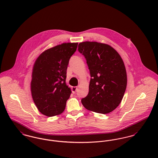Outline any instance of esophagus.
<instances>
[{
    "instance_id": "1",
    "label": "esophagus",
    "mask_w": 158,
    "mask_h": 158,
    "mask_svg": "<svg viewBox=\"0 0 158 158\" xmlns=\"http://www.w3.org/2000/svg\"><path fill=\"white\" fill-rule=\"evenodd\" d=\"M72 90L73 93H76V92L77 91V86H72Z\"/></svg>"
}]
</instances>
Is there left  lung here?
I'll list each match as a JSON object with an SVG mask.
<instances>
[{"instance_id": "1", "label": "left lung", "mask_w": 158, "mask_h": 158, "mask_svg": "<svg viewBox=\"0 0 158 158\" xmlns=\"http://www.w3.org/2000/svg\"><path fill=\"white\" fill-rule=\"evenodd\" d=\"M88 65L91 81L85 108L98 113L113 111L121 103L127 85L125 66L119 53L109 45L86 41L78 45Z\"/></svg>"}]
</instances>
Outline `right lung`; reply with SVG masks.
<instances>
[{"label": "right lung", "mask_w": 158, "mask_h": 158, "mask_svg": "<svg viewBox=\"0 0 158 158\" xmlns=\"http://www.w3.org/2000/svg\"><path fill=\"white\" fill-rule=\"evenodd\" d=\"M78 43H63L49 48L36 60L32 69L30 89L38 110L48 116H57L65 108L72 93L66 84L69 60Z\"/></svg>", "instance_id": "obj_1"}]
</instances>
